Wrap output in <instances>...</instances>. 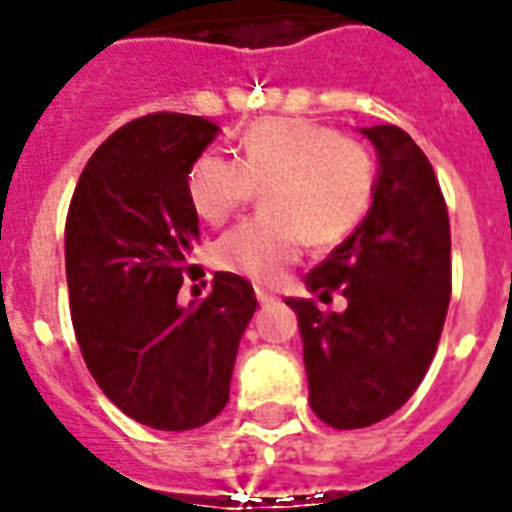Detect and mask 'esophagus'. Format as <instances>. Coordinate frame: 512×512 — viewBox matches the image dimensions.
Segmentation results:
<instances>
[{
    "label": "esophagus",
    "mask_w": 512,
    "mask_h": 512,
    "mask_svg": "<svg viewBox=\"0 0 512 512\" xmlns=\"http://www.w3.org/2000/svg\"><path fill=\"white\" fill-rule=\"evenodd\" d=\"M257 300H260V306H271V303H276V295L268 290H260L257 287Z\"/></svg>",
    "instance_id": "esophagus-1"
}]
</instances>
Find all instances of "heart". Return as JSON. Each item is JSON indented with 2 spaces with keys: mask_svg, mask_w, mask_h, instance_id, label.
I'll list each match as a JSON object with an SVG mask.
<instances>
[{
  "mask_svg": "<svg viewBox=\"0 0 512 512\" xmlns=\"http://www.w3.org/2000/svg\"><path fill=\"white\" fill-rule=\"evenodd\" d=\"M241 158L198 155L187 198L206 222H225L265 187V214L214 244V265L249 282L273 284L303 244H341L368 217L376 158L362 139L300 117H265L241 136Z\"/></svg>",
  "mask_w": 512,
  "mask_h": 512,
  "instance_id": "1",
  "label": "heart"
}]
</instances>
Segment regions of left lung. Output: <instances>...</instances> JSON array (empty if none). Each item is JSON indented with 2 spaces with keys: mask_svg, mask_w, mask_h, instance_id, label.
Listing matches in <instances>:
<instances>
[{
  "mask_svg": "<svg viewBox=\"0 0 512 512\" xmlns=\"http://www.w3.org/2000/svg\"><path fill=\"white\" fill-rule=\"evenodd\" d=\"M376 144L378 179L368 217L306 273L319 298L341 292V314L314 300L295 308L308 403L335 429H360L403 408L427 376L451 300V225L438 177L397 126L362 128Z\"/></svg>",
  "mask_w": 512,
  "mask_h": 512,
  "instance_id": "8db88e82",
  "label": "left lung"
}]
</instances>
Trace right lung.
<instances>
[{
    "instance_id": "add662e5",
    "label": "right lung",
    "mask_w": 512,
    "mask_h": 512,
    "mask_svg": "<svg viewBox=\"0 0 512 512\" xmlns=\"http://www.w3.org/2000/svg\"><path fill=\"white\" fill-rule=\"evenodd\" d=\"M217 131L179 112L136 117L85 163L66 214L69 311L85 365L126 416L166 432L204 427L225 408L257 308L252 284L225 271L209 298L177 306L198 241L187 171Z\"/></svg>"
}]
</instances>
